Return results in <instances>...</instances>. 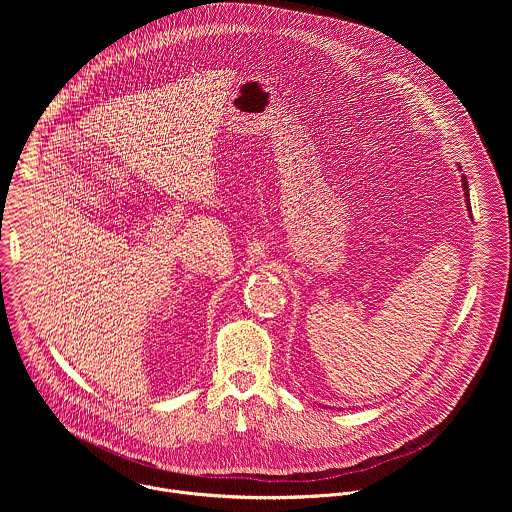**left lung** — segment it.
Wrapping results in <instances>:
<instances>
[{
    "label": "left lung",
    "mask_w": 512,
    "mask_h": 512,
    "mask_svg": "<svg viewBox=\"0 0 512 512\" xmlns=\"http://www.w3.org/2000/svg\"><path fill=\"white\" fill-rule=\"evenodd\" d=\"M463 189H465V197H469V187H467V177H463ZM467 207H469V199H467Z\"/></svg>",
    "instance_id": "left-lung-1"
}]
</instances>
